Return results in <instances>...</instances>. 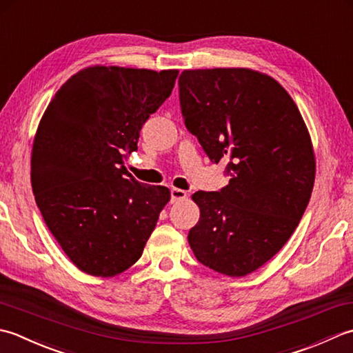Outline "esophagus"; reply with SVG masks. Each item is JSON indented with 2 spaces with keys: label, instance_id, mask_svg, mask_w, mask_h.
Returning <instances> with one entry per match:
<instances>
[{
  "label": "esophagus",
  "instance_id": "34e87169",
  "mask_svg": "<svg viewBox=\"0 0 353 353\" xmlns=\"http://www.w3.org/2000/svg\"><path fill=\"white\" fill-rule=\"evenodd\" d=\"M170 198H172V203H176V201H181V199L187 198V192L183 190V189H176V187H174V189L170 190Z\"/></svg>",
  "mask_w": 353,
  "mask_h": 353
}]
</instances>
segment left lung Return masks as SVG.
<instances>
[{"mask_svg": "<svg viewBox=\"0 0 353 353\" xmlns=\"http://www.w3.org/2000/svg\"><path fill=\"white\" fill-rule=\"evenodd\" d=\"M178 85L185 128L230 175L219 192L193 193L201 216L187 239L205 267L247 276L303 216L315 179L311 137L283 86L259 71L184 70Z\"/></svg>", "mask_w": 353, "mask_h": 353, "instance_id": "8db88e82", "label": "left lung"}]
</instances>
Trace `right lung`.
<instances>
[{
	"mask_svg": "<svg viewBox=\"0 0 353 353\" xmlns=\"http://www.w3.org/2000/svg\"><path fill=\"white\" fill-rule=\"evenodd\" d=\"M178 70L88 67L42 116L32 189L50 232L86 274L112 277L141 257L170 192L125 168L141 126L174 90Z\"/></svg>",
	"mask_w": 353,
	"mask_h": 353,
	"instance_id": "obj_1",
	"label": "right lung"
}]
</instances>
